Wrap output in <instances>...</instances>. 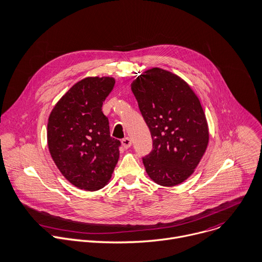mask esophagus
<instances>
[{
	"label": "esophagus",
	"instance_id": "obj_1",
	"mask_svg": "<svg viewBox=\"0 0 262 262\" xmlns=\"http://www.w3.org/2000/svg\"><path fill=\"white\" fill-rule=\"evenodd\" d=\"M122 144H123V146L125 148H129L132 145V141H131V139L129 137H126V138L122 139Z\"/></svg>",
	"mask_w": 262,
	"mask_h": 262
}]
</instances>
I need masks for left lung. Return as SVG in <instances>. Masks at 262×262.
Masks as SVG:
<instances>
[{
	"instance_id": "obj_1",
	"label": "left lung",
	"mask_w": 262,
	"mask_h": 262,
	"mask_svg": "<svg viewBox=\"0 0 262 262\" xmlns=\"http://www.w3.org/2000/svg\"><path fill=\"white\" fill-rule=\"evenodd\" d=\"M150 131L152 150L144 158L147 176L163 187L185 182L204 155L210 132L200 101L177 74L151 68L131 83Z\"/></svg>"
}]
</instances>
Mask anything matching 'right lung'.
I'll return each mask as SVG.
<instances>
[{
	"instance_id": "add662e5",
	"label": "right lung",
	"mask_w": 262,
	"mask_h": 262,
	"mask_svg": "<svg viewBox=\"0 0 262 262\" xmlns=\"http://www.w3.org/2000/svg\"><path fill=\"white\" fill-rule=\"evenodd\" d=\"M116 80L89 76L73 84L52 108L47 145L63 177L78 189L97 191L110 183L119 161L120 140L111 136L104 100Z\"/></svg>"
}]
</instances>
